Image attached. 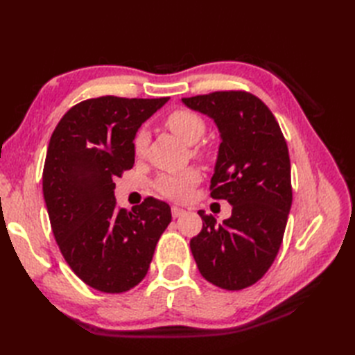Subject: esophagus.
<instances>
[{
	"label": "esophagus",
	"mask_w": 355,
	"mask_h": 355,
	"mask_svg": "<svg viewBox=\"0 0 355 355\" xmlns=\"http://www.w3.org/2000/svg\"><path fill=\"white\" fill-rule=\"evenodd\" d=\"M187 211L184 210V209H180V207H176V206H173L171 207V216H173L175 219L176 218H180V216H184Z\"/></svg>",
	"instance_id": "34e87169"
}]
</instances>
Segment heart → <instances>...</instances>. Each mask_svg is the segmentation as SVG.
I'll return each mask as SVG.
<instances>
[{"instance_id": "1", "label": "heart", "mask_w": 355, "mask_h": 355, "mask_svg": "<svg viewBox=\"0 0 355 355\" xmlns=\"http://www.w3.org/2000/svg\"><path fill=\"white\" fill-rule=\"evenodd\" d=\"M166 127L171 133L179 136L182 141L192 145L197 144L206 132V123L202 116L191 110H175L171 111L164 120ZM148 142V136L144 130H139L133 139V151L136 155H141ZM194 154L200 155L201 151L197 148ZM200 182V173L196 168H185L173 175H163L155 182V188L167 198L176 201H185L189 198L192 188Z\"/></svg>"}]
</instances>
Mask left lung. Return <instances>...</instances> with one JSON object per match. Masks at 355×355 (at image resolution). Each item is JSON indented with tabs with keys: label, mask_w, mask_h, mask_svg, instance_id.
Instances as JSON below:
<instances>
[{
	"label": "left lung",
	"mask_w": 355,
	"mask_h": 355,
	"mask_svg": "<svg viewBox=\"0 0 355 355\" xmlns=\"http://www.w3.org/2000/svg\"><path fill=\"white\" fill-rule=\"evenodd\" d=\"M182 102L218 124L222 142L210 197L232 206L231 218L219 225L198 211L202 228L191 239L192 256L211 284L250 287L275 261L292 207L286 139L270 108L249 92H213Z\"/></svg>",
	"instance_id": "left-lung-1"
}]
</instances>
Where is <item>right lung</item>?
I'll list each match as a JSON object with an SVG mask.
<instances>
[{"label": "right lung", "mask_w": 355, "mask_h": 355, "mask_svg": "<svg viewBox=\"0 0 355 355\" xmlns=\"http://www.w3.org/2000/svg\"><path fill=\"white\" fill-rule=\"evenodd\" d=\"M167 101H83L50 137L42 194L51 231L71 270L99 292L123 293L141 283L171 222L164 201L148 197L125 211L114 197V180L135 164L137 128Z\"/></svg>", "instance_id": "1"}]
</instances>
